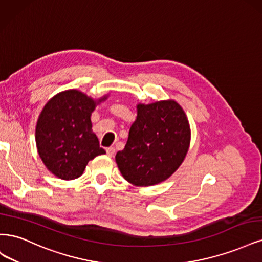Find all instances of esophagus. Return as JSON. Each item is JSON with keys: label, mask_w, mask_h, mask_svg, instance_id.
Returning <instances> with one entry per match:
<instances>
[{"label": "esophagus", "mask_w": 262, "mask_h": 262, "mask_svg": "<svg viewBox=\"0 0 262 262\" xmlns=\"http://www.w3.org/2000/svg\"><path fill=\"white\" fill-rule=\"evenodd\" d=\"M106 152H107V155H108V156L113 157V156L115 155V153H116V149H115V147H108V148L106 149Z\"/></svg>", "instance_id": "1"}]
</instances>
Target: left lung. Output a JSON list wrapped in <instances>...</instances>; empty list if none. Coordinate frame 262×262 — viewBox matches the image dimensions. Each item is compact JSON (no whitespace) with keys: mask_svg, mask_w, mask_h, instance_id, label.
<instances>
[{"mask_svg":"<svg viewBox=\"0 0 262 262\" xmlns=\"http://www.w3.org/2000/svg\"><path fill=\"white\" fill-rule=\"evenodd\" d=\"M190 128L182 108L173 100L138 105L116 163L123 178L136 186H153L171 176L188 152Z\"/></svg>","mask_w":262,"mask_h":262,"instance_id":"8db88e82","label":"left lung"}]
</instances>
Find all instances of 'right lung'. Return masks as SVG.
I'll return each instance as SVG.
<instances>
[{
	"mask_svg": "<svg viewBox=\"0 0 262 262\" xmlns=\"http://www.w3.org/2000/svg\"><path fill=\"white\" fill-rule=\"evenodd\" d=\"M95 105L83 93L70 90L52 97L39 116L36 126L39 156L46 167L63 180L80 177L87 163L106 153L92 132Z\"/></svg>",
	"mask_w": 262,
	"mask_h": 262,
	"instance_id": "1",
	"label": "right lung"
}]
</instances>
